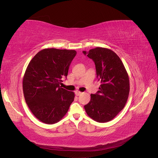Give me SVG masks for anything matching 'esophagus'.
<instances>
[{"label": "esophagus", "instance_id": "1", "mask_svg": "<svg viewBox=\"0 0 158 158\" xmlns=\"http://www.w3.org/2000/svg\"><path fill=\"white\" fill-rule=\"evenodd\" d=\"M81 94H82V92H80V91H78V90H76L75 91V94L76 95H80Z\"/></svg>", "mask_w": 158, "mask_h": 158}]
</instances>
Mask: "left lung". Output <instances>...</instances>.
I'll use <instances>...</instances> for the list:
<instances>
[{"instance_id": "left-lung-1", "label": "left lung", "mask_w": 158, "mask_h": 158, "mask_svg": "<svg viewBox=\"0 0 158 158\" xmlns=\"http://www.w3.org/2000/svg\"><path fill=\"white\" fill-rule=\"evenodd\" d=\"M95 63L101 85L97 94H91L84 106L88 115L98 123L111 121L125 107L130 92V82L126 69L112 50L96 47L83 51Z\"/></svg>"}]
</instances>
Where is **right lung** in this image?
Segmentation results:
<instances>
[{
	"label": "right lung",
	"mask_w": 158,
	"mask_h": 158,
	"mask_svg": "<svg viewBox=\"0 0 158 158\" xmlns=\"http://www.w3.org/2000/svg\"><path fill=\"white\" fill-rule=\"evenodd\" d=\"M76 55L75 50L47 48L38 52L28 64L23 78V95L40 121L56 123L68 112L75 95L60 84Z\"/></svg>",
	"instance_id": "add662e5"
}]
</instances>
